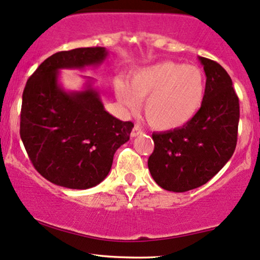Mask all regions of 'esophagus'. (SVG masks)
Instances as JSON below:
<instances>
[{
	"instance_id": "1",
	"label": "esophagus",
	"mask_w": 260,
	"mask_h": 260,
	"mask_svg": "<svg viewBox=\"0 0 260 260\" xmlns=\"http://www.w3.org/2000/svg\"><path fill=\"white\" fill-rule=\"evenodd\" d=\"M142 133H143L142 127H141L139 124H135V126H134L133 131H131V137L139 136V135H141V134H142Z\"/></svg>"
}]
</instances>
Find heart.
Masks as SVG:
<instances>
[{"mask_svg":"<svg viewBox=\"0 0 260 260\" xmlns=\"http://www.w3.org/2000/svg\"><path fill=\"white\" fill-rule=\"evenodd\" d=\"M115 94L127 108L145 101L148 123L159 130H174L189 123L200 110L205 96V77L195 66L159 62L137 71L130 86L115 83Z\"/></svg>","mask_w":260,"mask_h":260,"instance_id":"1","label":"heart"}]
</instances>
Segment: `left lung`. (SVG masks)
<instances>
[{
  "label": "left lung",
  "instance_id": "8db88e82",
  "mask_svg": "<svg viewBox=\"0 0 260 260\" xmlns=\"http://www.w3.org/2000/svg\"><path fill=\"white\" fill-rule=\"evenodd\" d=\"M199 60L206 75L200 110L182 127L152 135L150 175L159 187L175 193L207 183L229 161L238 142L240 105L232 78L216 61Z\"/></svg>",
  "mask_w": 260,
  "mask_h": 260
}]
</instances>
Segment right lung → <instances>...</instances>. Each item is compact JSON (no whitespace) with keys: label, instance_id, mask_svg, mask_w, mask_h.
<instances>
[{"label":"right lung","instance_id":"add662e5","mask_svg":"<svg viewBox=\"0 0 260 260\" xmlns=\"http://www.w3.org/2000/svg\"><path fill=\"white\" fill-rule=\"evenodd\" d=\"M107 55L102 47L55 53L25 85L21 141L35 169L60 187L88 189L101 183L114 153L130 139L134 124L105 110L91 77H84V88L78 91H67L59 82L61 70L99 66Z\"/></svg>","mask_w":260,"mask_h":260}]
</instances>
